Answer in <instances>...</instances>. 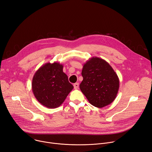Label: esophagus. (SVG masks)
<instances>
[{
    "instance_id": "34e87169",
    "label": "esophagus",
    "mask_w": 152,
    "mask_h": 152,
    "mask_svg": "<svg viewBox=\"0 0 152 152\" xmlns=\"http://www.w3.org/2000/svg\"><path fill=\"white\" fill-rule=\"evenodd\" d=\"M73 86H74V88H75V89H77L78 87H79V83H75V84H74Z\"/></svg>"
}]
</instances>
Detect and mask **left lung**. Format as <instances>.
<instances>
[{
  "label": "left lung",
  "instance_id": "8db88e82",
  "mask_svg": "<svg viewBox=\"0 0 152 152\" xmlns=\"http://www.w3.org/2000/svg\"><path fill=\"white\" fill-rule=\"evenodd\" d=\"M79 85L89 103L99 108L105 107L115 99L119 88V79L106 61L94 57L84 64Z\"/></svg>",
  "mask_w": 152,
  "mask_h": 152
}]
</instances>
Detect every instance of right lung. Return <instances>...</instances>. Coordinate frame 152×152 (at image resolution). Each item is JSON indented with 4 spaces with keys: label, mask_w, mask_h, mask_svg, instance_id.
Instances as JSON below:
<instances>
[{
    "label": "right lung",
    "mask_w": 152,
    "mask_h": 152,
    "mask_svg": "<svg viewBox=\"0 0 152 152\" xmlns=\"http://www.w3.org/2000/svg\"><path fill=\"white\" fill-rule=\"evenodd\" d=\"M58 62L45 64L35 72L32 83L34 95L43 106L54 109L61 105L74 87Z\"/></svg>",
    "instance_id": "1"
}]
</instances>
